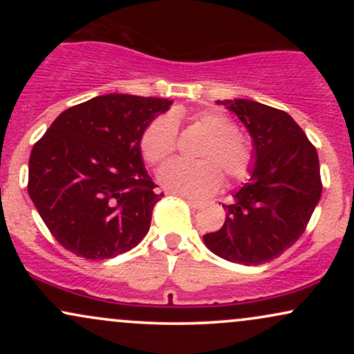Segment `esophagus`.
Returning a JSON list of instances; mask_svg holds the SVG:
<instances>
[{"instance_id":"34e87169","label":"esophagus","mask_w":354,"mask_h":354,"mask_svg":"<svg viewBox=\"0 0 354 354\" xmlns=\"http://www.w3.org/2000/svg\"><path fill=\"white\" fill-rule=\"evenodd\" d=\"M185 201L188 203V205L191 206V208L193 209H200L203 205H205V203L203 201H198V200H193V198H185Z\"/></svg>"}]
</instances>
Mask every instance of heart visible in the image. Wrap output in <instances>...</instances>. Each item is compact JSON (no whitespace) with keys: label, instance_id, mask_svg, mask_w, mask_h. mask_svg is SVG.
<instances>
[{"label":"heart","instance_id":"1","mask_svg":"<svg viewBox=\"0 0 354 354\" xmlns=\"http://www.w3.org/2000/svg\"><path fill=\"white\" fill-rule=\"evenodd\" d=\"M194 126L208 135V141L198 153L200 163L171 161L160 169V183L171 193L201 198L214 193L223 183V174L231 181H245L253 173L256 151L251 140L236 131L230 116L213 109L191 118ZM178 146V128L173 116L161 115L146 126L140 149L149 165L165 163Z\"/></svg>","mask_w":354,"mask_h":354}]
</instances>
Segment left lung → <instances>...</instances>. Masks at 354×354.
Returning <instances> with one entry per match:
<instances>
[{
  "label": "left lung",
  "mask_w": 354,
  "mask_h": 354,
  "mask_svg": "<svg viewBox=\"0 0 354 354\" xmlns=\"http://www.w3.org/2000/svg\"><path fill=\"white\" fill-rule=\"evenodd\" d=\"M236 113L253 138L256 165L234 194L221 230L203 236L214 254L261 265L298 241L321 198L316 148L288 113L251 100L218 101Z\"/></svg>",
  "instance_id": "1"
}]
</instances>
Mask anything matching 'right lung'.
I'll use <instances>...</instances> for the list:
<instances>
[{
	"label": "right lung",
	"instance_id": "obj_1",
	"mask_svg": "<svg viewBox=\"0 0 354 354\" xmlns=\"http://www.w3.org/2000/svg\"><path fill=\"white\" fill-rule=\"evenodd\" d=\"M171 101L103 95L68 108L36 141L28 193L61 246L86 259L135 248L163 193L145 169L140 140Z\"/></svg>",
	"mask_w": 354,
	"mask_h": 354
}]
</instances>
